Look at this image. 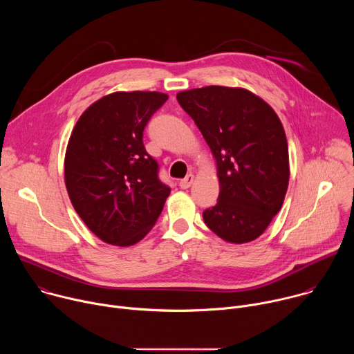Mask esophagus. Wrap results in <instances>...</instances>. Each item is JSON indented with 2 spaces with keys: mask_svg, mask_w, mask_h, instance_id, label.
Returning <instances> with one entry per match:
<instances>
[{
  "mask_svg": "<svg viewBox=\"0 0 354 354\" xmlns=\"http://www.w3.org/2000/svg\"><path fill=\"white\" fill-rule=\"evenodd\" d=\"M193 180H194V175H193V174H189L186 178H183V179L179 182V186H180L182 189H187V187L192 186Z\"/></svg>",
  "mask_w": 354,
  "mask_h": 354,
  "instance_id": "34e87169",
  "label": "esophagus"
}]
</instances>
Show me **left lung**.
<instances>
[{"instance_id": "left-lung-1", "label": "left lung", "mask_w": 354, "mask_h": 354, "mask_svg": "<svg viewBox=\"0 0 354 354\" xmlns=\"http://www.w3.org/2000/svg\"><path fill=\"white\" fill-rule=\"evenodd\" d=\"M217 164V205L206 225L230 243L261 236L280 212L290 179L283 124L262 97L245 88L210 85L176 95Z\"/></svg>"}]
</instances>
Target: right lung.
I'll return each instance as SVG.
<instances>
[{"label":"right lung","mask_w":354,"mask_h":354,"mask_svg":"<svg viewBox=\"0 0 354 354\" xmlns=\"http://www.w3.org/2000/svg\"><path fill=\"white\" fill-rule=\"evenodd\" d=\"M168 99L156 91L113 92L97 99L75 123L64 158L73 207L106 243L130 246L153 228L171 189L142 144V131Z\"/></svg>","instance_id":"obj_1"}]
</instances>
